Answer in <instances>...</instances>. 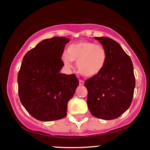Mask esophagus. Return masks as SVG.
<instances>
[{"instance_id": "esophagus-1", "label": "esophagus", "mask_w": 150, "mask_h": 150, "mask_svg": "<svg viewBox=\"0 0 150 150\" xmlns=\"http://www.w3.org/2000/svg\"><path fill=\"white\" fill-rule=\"evenodd\" d=\"M79 85H84V81L82 80H79Z\"/></svg>"}]
</instances>
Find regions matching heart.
I'll use <instances>...</instances> for the list:
<instances>
[{
  "label": "heart",
  "mask_w": 150,
  "mask_h": 150,
  "mask_svg": "<svg viewBox=\"0 0 150 150\" xmlns=\"http://www.w3.org/2000/svg\"><path fill=\"white\" fill-rule=\"evenodd\" d=\"M61 59L67 68H70L72 61H75L81 75L94 77L104 69L107 62V52L102 45L90 41H80L69 45L67 52L62 54Z\"/></svg>",
  "instance_id": "heart-1"
}]
</instances>
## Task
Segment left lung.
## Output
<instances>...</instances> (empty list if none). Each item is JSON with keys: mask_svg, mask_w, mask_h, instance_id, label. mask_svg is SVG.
Wrapping results in <instances>:
<instances>
[{"mask_svg": "<svg viewBox=\"0 0 150 150\" xmlns=\"http://www.w3.org/2000/svg\"><path fill=\"white\" fill-rule=\"evenodd\" d=\"M107 52L102 72L85 83L87 103L93 116L99 119H116L130 106L135 78L130 57L118 42L110 38L95 37Z\"/></svg>", "mask_w": 150, "mask_h": 150, "instance_id": "left-lung-1", "label": "left lung"}]
</instances>
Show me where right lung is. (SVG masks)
<instances>
[{"instance_id":"1","label":"right lung","mask_w":150,"mask_h":150,"mask_svg":"<svg viewBox=\"0 0 150 150\" xmlns=\"http://www.w3.org/2000/svg\"><path fill=\"white\" fill-rule=\"evenodd\" d=\"M69 42L65 37L45 39L23 59L18 75L19 98L36 120L53 121L66 116L67 103L79 85L74 74L60 72L64 65L61 56Z\"/></svg>"}]
</instances>
